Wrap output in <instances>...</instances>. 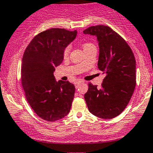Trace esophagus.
Instances as JSON below:
<instances>
[{"mask_svg": "<svg viewBox=\"0 0 153 153\" xmlns=\"http://www.w3.org/2000/svg\"><path fill=\"white\" fill-rule=\"evenodd\" d=\"M81 83V81H77L76 82H75V88H78V85H80V84Z\"/></svg>", "mask_w": 153, "mask_h": 153, "instance_id": "esophagus-1", "label": "esophagus"}]
</instances>
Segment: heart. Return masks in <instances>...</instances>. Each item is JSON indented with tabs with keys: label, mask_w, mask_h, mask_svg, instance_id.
<instances>
[{
	"label": "heart",
	"mask_w": 153,
	"mask_h": 153,
	"mask_svg": "<svg viewBox=\"0 0 153 153\" xmlns=\"http://www.w3.org/2000/svg\"><path fill=\"white\" fill-rule=\"evenodd\" d=\"M82 49H83L84 51L89 50V49L92 48V47H95L94 44L90 43V42H85V43L82 44ZM70 50H71V47L67 46L64 49V50H63V52H62L63 57H68V54H69V53H70Z\"/></svg>",
	"instance_id": "obj_1"
}]
</instances>
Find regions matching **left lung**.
Segmentation results:
<instances>
[{
	"mask_svg": "<svg viewBox=\"0 0 153 153\" xmlns=\"http://www.w3.org/2000/svg\"><path fill=\"white\" fill-rule=\"evenodd\" d=\"M84 34L97 36L98 68L105 74L101 86L88 83L84 96L89 111L111 119L120 114L130 101L136 85V61L127 42L107 26H92Z\"/></svg>",
	"mask_w": 153,
	"mask_h": 153,
	"instance_id": "1",
	"label": "left lung"
}]
</instances>
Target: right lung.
<instances>
[{"label": "right lung", "instance_id": "right-lung-1", "mask_svg": "<svg viewBox=\"0 0 153 153\" xmlns=\"http://www.w3.org/2000/svg\"><path fill=\"white\" fill-rule=\"evenodd\" d=\"M77 31L52 28L34 36L22 58V85L26 99L40 118L48 122L68 114L75 85L54 80V71L63 60L64 49L76 37Z\"/></svg>", "mask_w": 153, "mask_h": 153}]
</instances>
